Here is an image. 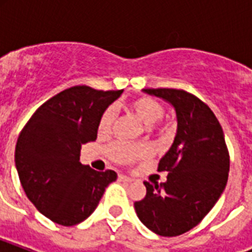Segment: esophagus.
Listing matches in <instances>:
<instances>
[{
	"instance_id": "obj_1",
	"label": "esophagus",
	"mask_w": 252,
	"mask_h": 252,
	"mask_svg": "<svg viewBox=\"0 0 252 252\" xmlns=\"http://www.w3.org/2000/svg\"><path fill=\"white\" fill-rule=\"evenodd\" d=\"M119 179L122 180V182H128V183H129V182H132V178H129V176H126V175H123V174H120V175H119Z\"/></svg>"
}]
</instances>
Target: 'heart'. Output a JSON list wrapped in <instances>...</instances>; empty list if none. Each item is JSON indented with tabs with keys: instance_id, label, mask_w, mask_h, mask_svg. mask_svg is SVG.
I'll use <instances>...</instances> for the list:
<instances>
[{
	"instance_id": "1",
	"label": "heart",
	"mask_w": 252,
	"mask_h": 252,
	"mask_svg": "<svg viewBox=\"0 0 252 252\" xmlns=\"http://www.w3.org/2000/svg\"><path fill=\"white\" fill-rule=\"evenodd\" d=\"M130 108L133 110L140 120L146 126H152L154 123H157L163 115V107L153 98L149 96H141V98L134 99L130 103ZM115 116H116V108L108 107L104 114L100 118L98 126L99 134H107L111 130V126L114 124ZM110 157L115 162L119 163H130L136 161L138 158L146 157L150 154V149L146 146H133L126 145V144H115L108 150Z\"/></svg>"
}]
</instances>
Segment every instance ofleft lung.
<instances>
[{
  "mask_svg": "<svg viewBox=\"0 0 252 252\" xmlns=\"http://www.w3.org/2000/svg\"><path fill=\"white\" fill-rule=\"evenodd\" d=\"M170 103L176 114V133L161 158L158 171L165 183L144 182L146 196L134 209L149 230L176 237L191 230L209 213L226 187L229 153L225 136L212 110L195 95L176 89H144Z\"/></svg>",
  "mask_w": 252,
  "mask_h": 252,
  "instance_id": "left-lung-1",
  "label": "left lung"
}]
</instances>
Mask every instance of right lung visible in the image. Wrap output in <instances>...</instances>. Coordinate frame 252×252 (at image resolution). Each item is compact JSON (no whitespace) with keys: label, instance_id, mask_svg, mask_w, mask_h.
I'll list each match as a JSON object with an SVG mask.
<instances>
[{"label":"right lung","instance_id":"right-lung-1","mask_svg":"<svg viewBox=\"0 0 252 252\" xmlns=\"http://www.w3.org/2000/svg\"><path fill=\"white\" fill-rule=\"evenodd\" d=\"M123 90L73 86L41 104L22 129L15 167L31 203L53 222L73 226L98 207L112 170L95 171L80 162L81 145L95 141L102 115Z\"/></svg>","mask_w":252,"mask_h":252}]
</instances>
